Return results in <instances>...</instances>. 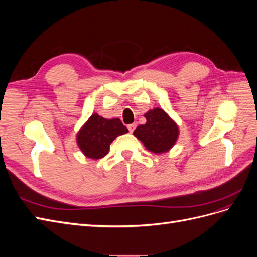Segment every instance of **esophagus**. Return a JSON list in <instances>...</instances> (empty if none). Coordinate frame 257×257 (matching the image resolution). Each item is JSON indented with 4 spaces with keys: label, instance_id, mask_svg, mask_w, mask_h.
Masks as SVG:
<instances>
[{
    "label": "esophagus",
    "instance_id": "34e87169",
    "mask_svg": "<svg viewBox=\"0 0 257 257\" xmlns=\"http://www.w3.org/2000/svg\"><path fill=\"white\" fill-rule=\"evenodd\" d=\"M135 127H136V124H130V125H127V128L130 131V133H133Z\"/></svg>",
    "mask_w": 257,
    "mask_h": 257
}]
</instances>
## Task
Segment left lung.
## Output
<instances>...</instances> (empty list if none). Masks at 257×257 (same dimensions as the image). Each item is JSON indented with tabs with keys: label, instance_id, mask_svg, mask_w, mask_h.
<instances>
[{
	"label": "left lung",
	"instance_id": "obj_1",
	"mask_svg": "<svg viewBox=\"0 0 257 257\" xmlns=\"http://www.w3.org/2000/svg\"><path fill=\"white\" fill-rule=\"evenodd\" d=\"M146 124L136 127L133 135L141 141L147 150L155 154L168 152L176 145L180 131L177 122L160 107L148 110Z\"/></svg>",
	"mask_w": 257,
	"mask_h": 257
}]
</instances>
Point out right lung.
I'll return each mask as SVG.
<instances>
[{"label":"right lung","mask_w":257,"mask_h":257,"mask_svg":"<svg viewBox=\"0 0 257 257\" xmlns=\"http://www.w3.org/2000/svg\"><path fill=\"white\" fill-rule=\"evenodd\" d=\"M127 132L120 119H105L94 112L77 132L76 143L84 157L99 160L109 152L114 139Z\"/></svg>","instance_id":"right-lung-1"}]
</instances>
